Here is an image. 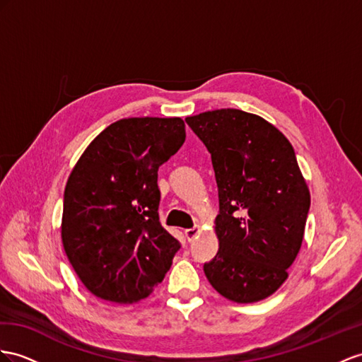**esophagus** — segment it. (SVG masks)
<instances>
[{
	"mask_svg": "<svg viewBox=\"0 0 362 362\" xmlns=\"http://www.w3.org/2000/svg\"><path fill=\"white\" fill-rule=\"evenodd\" d=\"M199 234V228H189V229H185V237H187L188 242H192L194 237H196Z\"/></svg>",
	"mask_w": 362,
	"mask_h": 362,
	"instance_id": "1",
	"label": "esophagus"
}]
</instances>
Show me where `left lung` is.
I'll use <instances>...</instances> for the list:
<instances>
[{"label": "left lung", "instance_id": "1", "mask_svg": "<svg viewBox=\"0 0 362 362\" xmlns=\"http://www.w3.org/2000/svg\"><path fill=\"white\" fill-rule=\"evenodd\" d=\"M185 120L211 153L218 188V252L203 271L230 301L264 300L286 281L310 208L293 148L272 124L242 110Z\"/></svg>", "mask_w": 362, "mask_h": 362}]
</instances>
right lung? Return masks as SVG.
I'll list each match as a JSON object with an SVG mask.
<instances>
[{"label": "right lung", "instance_id": "obj_1", "mask_svg": "<svg viewBox=\"0 0 362 362\" xmlns=\"http://www.w3.org/2000/svg\"><path fill=\"white\" fill-rule=\"evenodd\" d=\"M180 117H128L79 157L64 191L61 237L69 262L102 300L137 303L180 249L159 221V166L183 145Z\"/></svg>", "mask_w": 362, "mask_h": 362}]
</instances>
